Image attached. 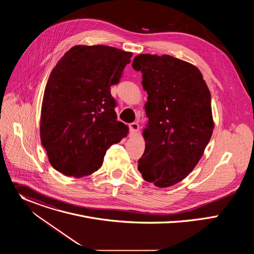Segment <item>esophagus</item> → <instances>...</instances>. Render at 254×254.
Here are the masks:
<instances>
[{"mask_svg":"<svg viewBox=\"0 0 254 254\" xmlns=\"http://www.w3.org/2000/svg\"><path fill=\"white\" fill-rule=\"evenodd\" d=\"M128 127H129V130H130V132H131L132 134L137 133V131H138V129H139L138 124H136V123H131V124L128 125Z\"/></svg>","mask_w":254,"mask_h":254,"instance_id":"obj_1","label":"esophagus"}]
</instances>
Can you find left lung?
<instances>
[{
	"label": "left lung",
	"instance_id": "1",
	"mask_svg": "<svg viewBox=\"0 0 254 254\" xmlns=\"http://www.w3.org/2000/svg\"><path fill=\"white\" fill-rule=\"evenodd\" d=\"M132 68L142 73L148 124L137 161L142 178L159 188L185 179L202 158L214 122L211 94L200 70L170 55L139 54Z\"/></svg>",
	"mask_w": 254,
	"mask_h": 254
}]
</instances>
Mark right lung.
Here are the masks:
<instances>
[{
	"label": "right lung",
	"instance_id": "add662e5",
	"mask_svg": "<svg viewBox=\"0 0 254 254\" xmlns=\"http://www.w3.org/2000/svg\"><path fill=\"white\" fill-rule=\"evenodd\" d=\"M131 52L76 45L57 62L47 81L40 137L51 166L68 177L96 172L107 149L127 135L117 121L111 86L120 82Z\"/></svg>",
	"mask_w": 254,
	"mask_h": 254
}]
</instances>
